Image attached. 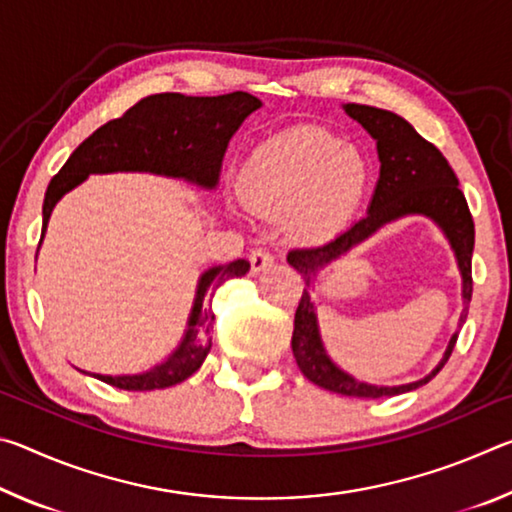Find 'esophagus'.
<instances>
[{"instance_id": "esophagus-1", "label": "esophagus", "mask_w": 512, "mask_h": 512, "mask_svg": "<svg viewBox=\"0 0 512 512\" xmlns=\"http://www.w3.org/2000/svg\"><path fill=\"white\" fill-rule=\"evenodd\" d=\"M248 259H250V268H253V273H259V271H266V268L275 262V255L268 248H255L250 250Z\"/></svg>"}]
</instances>
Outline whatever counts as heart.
Masks as SVG:
<instances>
[{"mask_svg": "<svg viewBox=\"0 0 512 512\" xmlns=\"http://www.w3.org/2000/svg\"><path fill=\"white\" fill-rule=\"evenodd\" d=\"M368 183L357 149L325 128L298 126L268 137L239 171L246 207L289 219L293 237L316 241L350 219Z\"/></svg>", "mask_w": 512, "mask_h": 512, "instance_id": "obj_1", "label": "heart"}]
</instances>
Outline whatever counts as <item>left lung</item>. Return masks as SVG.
<instances>
[{"label": "left lung", "mask_w": 512, "mask_h": 512, "mask_svg": "<svg viewBox=\"0 0 512 512\" xmlns=\"http://www.w3.org/2000/svg\"><path fill=\"white\" fill-rule=\"evenodd\" d=\"M345 112L377 140L379 153V180L372 194L368 214L359 219L348 230L341 232L339 237L325 241L318 246H302L293 248L287 255V262L302 273V280L307 287L314 280L320 268L327 266L334 259H339L350 248L368 239L372 232L388 221L400 219L409 214H424L436 221L452 244L458 268L463 275V314L461 327L467 318V307L472 300V250H474V221L470 207L461 189H458L456 173L449 167L445 155L436 146L424 140L415 128L404 117L395 115L391 110H381L372 106H359V103H348ZM458 334L452 336L449 348L443 361L438 363L436 370L424 379L413 381L404 386H372L363 381L352 379L348 372L334 366L325 354L323 343H320L318 323L314 302H311L309 291H302L298 302L296 318H293V336L291 348L293 357L302 375L325 391L361 397V400H379V397H391L400 393H409L427 384L438 375L447 359L452 357Z\"/></svg>", "instance_id": "8db88e82"}]
</instances>
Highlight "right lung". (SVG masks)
Listing matches in <instances>:
<instances>
[{"label":"right lung","instance_id":"add662e5","mask_svg":"<svg viewBox=\"0 0 512 512\" xmlns=\"http://www.w3.org/2000/svg\"><path fill=\"white\" fill-rule=\"evenodd\" d=\"M259 106L262 101L248 92H230L221 97H185L178 92H164L137 101L124 115L110 119L79 144L63 169L51 178L42 205V237L54 205L90 173L149 171L185 178L189 183L212 189L219 180L228 142L241 121ZM248 268L246 259H235L203 273L185 339L160 366L142 375L94 377L121 391H155L192 377L212 348L214 291L228 277L246 275Z\"/></svg>","mask_w":512,"mask_h":512}]
</instances>
